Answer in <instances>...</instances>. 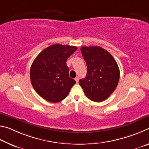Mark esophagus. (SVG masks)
<instances>
[{
  "label": "esophagus",
  "instance_id": "1",
  "mask_svg": "<svg viewBox=\"0 0 149 149\" xmlns=\"http://www.w3.org/2000/svg\"><path fill=\"white\" fill-rule=\"evenodd\" d=\"M79 77H76L75 78V80L76 81L77 83L78 81H79Z\"/></svg>",
  "mask_w": 149,
  "mask_h": 149
}]
</instances>
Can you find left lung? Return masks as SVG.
<instances>
[{
    "instance_id": "8db88e82",
    "label": "left lung",
    "mask_w": 149,
    "mask_h": 149,
    "mask_svg": "<svg viewBox=\"0 0 149 149\" xmlns=\"http://www.w3.org/2000/svg\"><path fill=\"white\" fill-rule=\"evenodd\" d=\"M81 51L86 62L87 72L79 84L88 99L97 102L104 101L118 84L119 67L112 55L101 47H82Z\"/></svg>"
}]
</instances>
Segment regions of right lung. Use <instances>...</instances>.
Returning a JSON list of instances; mask_svg holds the SVG:
<instances>
[{
    "mask_svg": "<svg viewBox=\"0 0 149 149\" xmlns=\"http://www.w3.org/2000/svg\"><path fill=\"white\" fill-rule=\"evenodd\" d=\"M77 48L54 44L39 54L30 69V79L35 91L45 100L58 102L64 99L76 81L69 76L67 59Z\"/></svg>",
    "mask_w": 149,
    "mask_h": 149,
    "instance_id": "obj_1",
    "label": "right lung"
}]
</instances>
